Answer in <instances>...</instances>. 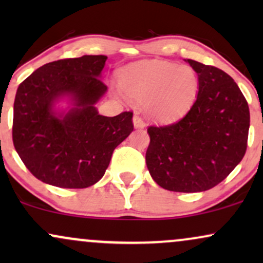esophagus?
<instances>
[{
	"label": "esophagus",
	"instance_id": "esophagus-1",
	"mask_svg": "<svg viewBox=\"0 0 263 263\" xmlns=\"http://www.w3.org/2000/svg\"><path fill=\"white\" fill-rule=\"evenodd\" d=\"M132 121H134V127L136 129H142L144 128V126H146V123H144L143 120H142V117L138 116V115H135Z\"/></svg>",
	"mask_w": 263,
	"mask_h": 263
}]
</instances>
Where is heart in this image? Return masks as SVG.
<instances>
[{
    "mask_svg": "<svg viewBox=\"0 0 263 263\" xmlns=\"http://www.w3.org/2000/svg\"><path fill=\"white\" fill-rule=\"evenodd\" d=\"M121 89L137 102H143L144 111L157 122L168 123L182 119L195 104L199 92V77L189 65L159 60L135 63L120 73Z\"/></svg>",
    "mask_w": 263,
    "mask_h": 263,
    "instance_id": "obj_1",
    "label": "heart"
}]
</instances>
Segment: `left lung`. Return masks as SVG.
Here are the masks:
<instances>
[{"instance_id": "obj_1", "label": "left lung", "mask_w": 263, "mask_h": 263, "mask_svg": "<svg viewBox=\"0 0 263 263\" xmlns=\"http://www.w3.org/2000/svg\"><path fill=\"white\" fill-rule=\"evenodd\" d=\"M199 77L198 98L182 120L147 129L151 177L171 192H205L243 158L250 128L246 99L234 79L215 66L186 59Z\"/></svg>"}]
</instances>
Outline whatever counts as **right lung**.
Returning a JSON list of instances; mask_svg holds the SVG:
<instances>
[{
	"label": "right lung",
	"mask_w": 263,
	"mask_h": 263,
	"mask_svg": "<svg viewBox=\"0 0 263 263\" xmlns=\"http://www.w3.org/2000/svg\"><path fill=\"white\" fill-rule=\"evenodd\" d=\"M105 55L48 63L18 86L12 137L18 156L42 182L91 186L104 177L114 149L134 131L132 112L107 117L96 104L107 91Z\"/></svg>",
	"instance_id": "1"
}]
</instances>
